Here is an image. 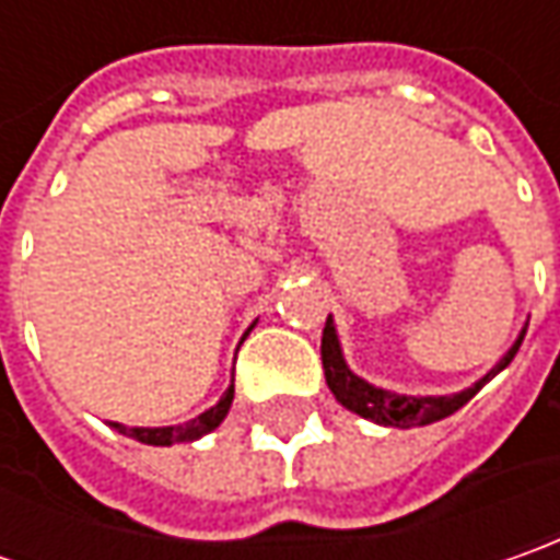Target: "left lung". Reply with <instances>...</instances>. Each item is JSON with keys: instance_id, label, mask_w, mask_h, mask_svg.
Wrapping results in <instances>:
<instances>
[{"instance_id": "left-lung-1", "label": "left lung", "mask_w": 560, "mask_h": 560, "mask_svg": "<svg viewBox=\"0 0 560 560\" xmlns=\"http://www.w3.org/2000/svg\"><path fill=\"white\" fill-rule=\"evenodd\" d=\"M524 334H527V324L521 336L514 339V346L508 349L505 355L495 361L492 371H486L477 383H470L462 393H452V396H401V393H393V389H383V386H374L368 383L364 376H358L349 361L342 355V346H339V336H336L334 314L327 317V327H324V336H320V361H324V376H327V386L336 396V401L349 411H355L358 418L371 420V423H380V427H398V430H408V427H427V423H436V420L455 415L458 408H464L470 398L477 396L483 389L486 383L495 374H502L508 364L514 361L521 342H524Z\"/></svg>"}]
</instances>
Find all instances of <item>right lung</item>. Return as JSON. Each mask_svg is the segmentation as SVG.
Segmentation results:
<instances>
[{
  "mask_svg": "<svg viewBox=\"0 0 560 560\" xmlns=\"http://www.w3.org/2000/svg\"><path fill=\"white\" fill-rule=\"evenodd\" d=\"M252 327H255V324H252ZM252 327H248V330H252ZM230 405H233V383L226 386L224 396L218 398V405H211V408L202 411L199 418L186 420V423H174V427H124L118 420H108V423H112L118 433H124V436L145 442V445H177V442L202 440L205 433H211L214 427H221V420L226 418Z\"/></svg>",
  "mask_w": 560,
  "mask_h": 560,
  "instance_id": "right-lung-1",
  "label": "right lung"
}]
</instances>
